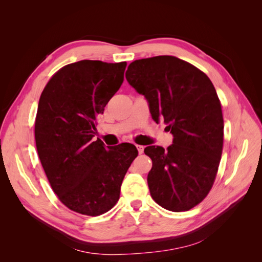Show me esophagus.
Returning a JSON list of instances; mask_svg holds the SVG:
<instances>
[{
	"mask_svg": "<svg viewBox=\"0 0 262 262\" xmlns=\"http://www.w3.org/2000/svg\"><path fill=\"white\" fill-rule=\"evenodd\" d=\"M137 148L139 150V154H142L144 152V146L143 145H137Z\"/></svg>",
	"mask_w": 262,
	"mask_h": 262,
	"instance_id": "obj_1",
	"label": "esophagus"
}]
</instances>
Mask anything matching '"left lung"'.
I'll use <instances>...</instances> for the list:
<instances>
[{"instance_id": "8db88e82", "label": "left lung", "mask_w": 262, "mask_h": 262, "mask_svg": "<svg viewBox=\"0 0 262 262\" xmlns=\"http://www.w3.org/2000/svg\"><path fill=\"white\" fill-rule=\"evenodd\" d=\"M126 81L144 95L153 120L164 118L172 144L147 146L153 200L172 212L188 211L211 190L223 149L224 121L215 89L202 71L172 55L136 60Z\"/></svg>"}]
</instances>
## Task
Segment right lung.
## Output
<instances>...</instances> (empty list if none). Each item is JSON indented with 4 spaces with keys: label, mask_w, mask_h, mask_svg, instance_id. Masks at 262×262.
Masks as SVG:
<instances>
[{
    "label": "right lung",
    "mask_w": 262,
    "mask_h": 262,
    "mask_svg": "<svg viewBox=\"0 0 262 262\" xmlns=\"http://www.w3.org/2000/svg\"><path fill=\"white\" fill-rule=\"evenodd\" d=\"M125 67L126 62L97 60L71 63L50 78L39 99L35 139L43 170L59 200L84 215L114 208L138 156L133 144L107 149L93 139L97 118L123 82Z\"/></svg>",
    "instance_id": "add662e5"
}]
</instances>
